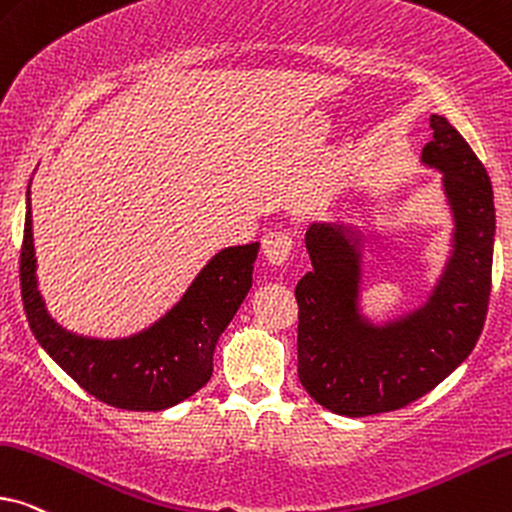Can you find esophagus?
<instances>
[{
	"label": "esophagus",
	"mask_w": 512,
	"mask_h": 512,
	"mask_svg": "<svg viewBox=\"0 0 512 512\" xmlns=\"http://www.w3.org/2000/svg\"><path fill=\"white\" fill-rule=\"evenodd\" d=\"M263 254L272 265H284L291 258L294 240L287 230H272L263 235Z\"/></svg>",
	"instance_id": "34e87169"
}]
</instances>
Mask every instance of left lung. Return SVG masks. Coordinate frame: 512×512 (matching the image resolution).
<instances>
[{"mask_svg": "<svg viewBox=\"0 0 512 512\" xmlns=\"http://www.w3.org/2000/svg\"><path fill=\"white\" fill-rule=\"evenodd\" d=\"M423 162L444 171L454 209L456 249L426 308L367 327L355 310L360 242L320 223L305 232L313 272L296 284L298 381L317 404L341 416H371L416 402L473 353L487 320L494 254V192L487 169L459 131L430 117Z\"/></svg>", "mask_w": 512, "mask_h": 512, "instance_id": "8db88e82", "label": "left lung"}]
</instances>
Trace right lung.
<instances>
[{
    "label": "right lung",
    "mask_w": 512,
    "mask_h": 512,
    "mask_svg": "<svg viewBox=\"0 0 512 512\" xmlns=\"http://www.w3.org/2000/svg\"><path fill=\"white\" fill-rule=\"evenodd\" d=\"M256 254L258 242L221 251L155 327L126 341H91L68 334L46 315L35 282L28 202L18 270L25 317L46 353L96 400L126 411H162L207 386L218 336L251 289Z\"/></svg>",
    "instance_id": "right-lung-1"
}]
</instances>
